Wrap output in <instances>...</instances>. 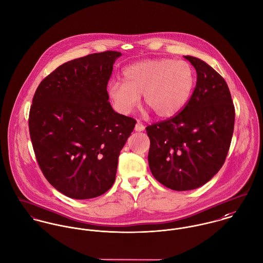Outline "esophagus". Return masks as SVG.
Returning <instances> with one entry per match:
<instances>
[{
    "label": "esophagus",
    "mask_w": 263,
    "mask_h": 263,
    "mask_svg": "<svg viewBox=\"0 0 263 263\" xmlns=\"http://www.w3.org/2000/svg\"><path fill=\"white\" fill-rule=\"evenodd\" d=\"M144 129H145L144 125H143L141 122L137 121V123H136V125H135V131H137V132H140V131H143Z\"/></svg>",
    "instance_id": "34e87169"
}]
</instances>
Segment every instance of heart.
<instances>
[{
  "instance_id": "1",
  "label": "heart",
  "mask_w": 263,
  "mask_h": 263,
  "mask_svg": "<svg viewBox=\"0 0 263 263\" xmlns=\"http://www.w3.org/2000/svg\"><path fill=\"white\" fill-rule=\"evenodd\" d=\"M124 82L111 80L106 91L117 110L130 114L140 102H144L161 119L179 114L188 103L194 85L195 72L185 61L172 59L145 60L123 71Z\"/></svg>"
}]
</instances>
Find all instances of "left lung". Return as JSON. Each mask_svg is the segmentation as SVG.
<instances>
[{
    "label": "left lung",
    "mask_w": 263,
    "mask_h": 263,
    "mask_svg": "<svg viewBox=\"0 0 263 263\" xmlns=\"http://www.w3.org/2000/svg\"><path fill=\"white\" fill-rule=\"evenodd\" d=\"M184 58L197 73L192 97L175 117L146 127L149 168L159 183L176 191L196 189L220 170L235 122L224 79L204 61Z\"/></svg>",
    "instance_id": "left-lung-1"
}]
</instances>
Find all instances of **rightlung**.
<instances>
[{"label":"right lung","mask_w":263,"mask_h":263,"mask_svg":"<svg viewBox=\"0 0 263 263\" xmlns=\"http://www.w3.org/2000/svg\"><path fill=\"white\" fill-rule=\"evenodd\" d=\"M120 52L64 63L39 85L29 111L33 151L46 179L73 199L103 195L136 121L108 103L107 81Z\"/></svg>","instance_id":"right-lung-1"}]
</instances>
